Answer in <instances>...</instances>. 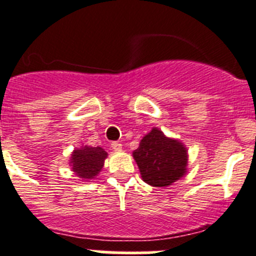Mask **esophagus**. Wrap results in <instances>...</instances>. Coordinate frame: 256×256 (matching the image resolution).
Instances as JSON below:
<instances>
[{
    "label": "esophagus",
    "instance_id": "obj_1",
    "mask_svg": "<svg viewBox=\"0 0 256 256\" xmlns=\"http://www.w3.org/2000/svg\"><path fill=\"white\" fill-rule=\"evenodd\" d=\"M112 148L114 151H122V148H123V144H122L120 142H112Z\"/></svg>",
    "mask_w": 256,
    "mask_h": 256
}]
</instances>
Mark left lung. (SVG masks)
<instances>
[{
	"label": "left lung",
	"mask_w": 256,
	"mask_h": 256,
	"mask_svg": "<svg viewBox=\"0 0 256 256\" xmlns=\"http://www.w3.org/2000/svg\"><path fill=\"white\" fill-rule=\"evenodd\" d=\"M133 158L144 182L154 187H168L187 174L188 151L177 138L152 128L142 137Z\"/></svg>",
	"instance_id": "8db88e82"
}]
</instances>
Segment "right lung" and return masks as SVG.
<instances>
[{"mask_svg": "<svg viewBox=\"0 0 256 256\" xmlns=\"http://www.w3.org/2000/svg\"><path fill=\"white\" fill-rule=\"evenodd\" d=\"M106 158H108V152L100 146L97 148L80 146L79 148L73 150L69 165L76 177L82 180H90L100 174Z\"/></svg>", "mask_w": 256, "mask_h": 256, "instance_id": "1", "label": "right lung"}]
</instances>
